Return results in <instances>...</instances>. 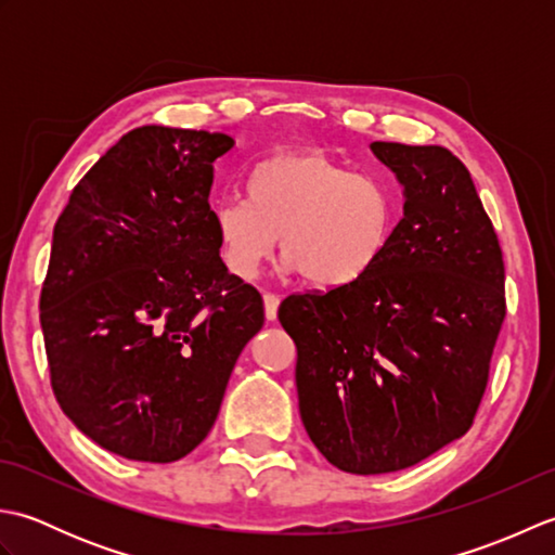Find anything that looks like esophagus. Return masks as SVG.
Here are the masks:
<instances>
[{
  "mask_svg": "<svg viewBox=\"0 0 555 555\" xmlns=\"http://www.w3.org/2000/svg\"><path fill=\"white\" fill-rule=\"evenodd\" d=\"M279 296L274 293H264V317L267 322H274L276 320V312H279Z\"/></svg>",
  "mask_w": 555,
  "mask_h": 555,
  "instance_id": "1",
  "label": "esophagus"
}]
</instances>
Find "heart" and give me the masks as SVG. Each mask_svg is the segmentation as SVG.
I'll use <instances>...</instances> for the list:
<instances>
[{
  "label": "heart",
  "instance_id": "1",
  "mask_svg": "<svg viewBox=\"0 0 555 555\" xmlns=\"http://www.w3.org/2000/svg\"><path fill=\"white\" fill-rule=\"evenodd\" d=\"M245 195L215 205L221 257L250 281L276 253L305 284L344 291L367 279L388 250L398 193L376 173H352L314 150L276 152L247 173Z\"/></svg>",
  "mask_w": 555,
  "mask_h": 555
}]
</instances>
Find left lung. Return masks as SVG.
Returning a JSON list of instances; mask_svg holds the SVG:
<instances>
[{
  "label": "left lung",
  "mask_w": 555,
  "mask_h": 555,
  "mask_svg": "<svg viewBox=\"0 0 555 555\" xmlns=\"http://www.w3.org/2000/svg\"><path fill=\"white\" fill-rule=\"evenodd\" d=\"M370 150L405 197L382 262L279 308L305 431L350 475L412 467L473 427L505 317L501 245L465 164L439 145Z\"/></svg>",
  "instance_id": "8db88e82"
}]
</instances>
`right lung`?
<instances>
[{
  "label": "right lung",
  "instance_id": "right-lung-1",
  "mask_svg": "<svg viewBox=\"0 0 555 555\" xmlns=\"http://www.w3.org/2000/svg\"><path fill=\"white\" fill-rule=\"evenodd\" d=\"M223 133L140 126L74 188L40 296L52 388L104 451L173 463L215 424L262 296L219 257Z\"/></svg>",
  "mask_w": 555,
  "mask_h": 555
}]
</instances>
